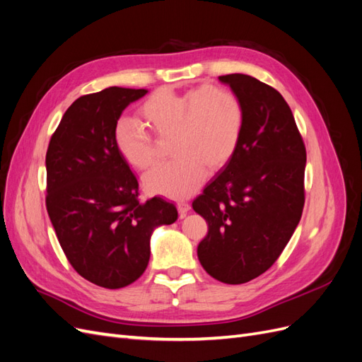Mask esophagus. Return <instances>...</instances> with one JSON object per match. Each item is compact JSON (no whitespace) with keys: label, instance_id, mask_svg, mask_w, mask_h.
I'll return each instance as SVG.
<instances>
[{"label":"esophagus","instance_id":"34e87169","mask_svg":"<svg viewBox=\"0 0 362 362\" xmlns=\"http://www.w3.org/2000/svg\"><path fill=\"white\" fill-rule=\"evenodd\" d=\"M177 206H178V211H180L181 217H184L185 214H187V211L190 210V204L185 202V201H178Z\"/></svg>","mask_w":362,"mask_h":362}]
</instances>
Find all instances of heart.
<instances>
[{
  "mask_svg": "<svg viewBox=\"0 0 362 362\" xmlns=\"http://www.w3.org/2000/svg\"><path fill=\"white\" fill-rule=\"evenodd\" d=\"M139 113L157 137L173 136L170 152L177 158L160 164L144 178L149 193L172 199L190 196L202 180L204 168L217 170L228 163L245 125V108L238 96L216 86L182 93L154 92L140 105ZM115 141L134 169L148 170L156 163V141L136 120H119Z\"/></svg>",
  "mask_w": 362,
  "mask_h": 362,
  "instance_id": "1",
  "label": "heart"
}]
</instances>
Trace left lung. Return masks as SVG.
<instances>
[{
  "mask_svg": "<svg viewBox=\"0 0 362 362\" xmlns=\"http://www.w3.org/2000/svg\"><path fill=\"white\" fill-rule=\"evenodd\" d=\"M218 80L242 101L245 125L233 157L192 204L208 223L198 258L214 279L245 284L273 266L300 221L306 151L276 89L245 74Z\"/></svg>",
  "mask_w": 362,
  "mask_h": 362,
  "instance_id": "8db88e82",
  "label": "left lung"
}]
</instances>
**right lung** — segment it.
Instances as JSON below:
<instances>
[{
  "label": "right lung",
  "instance_id": "1",
  "mask_svg": "<svg viewBox=\"0 0 362 362\" xmlns=\"http://www.w3.org/2000/svg\"><path fill=\"white\" fill-rule=\"evenodd\" d=\"M146 89L108 87L80 96L47 151V210L71 266L104 288H122L148 267L152 231L178 218L177 206L139 199V182L115 141L125 108Z\"/></svg>",
  "mask_w": 362,
  "mask_h": 362
}]
</instances>
